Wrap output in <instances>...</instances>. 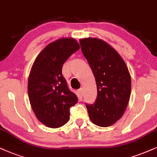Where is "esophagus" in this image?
<instances>
[{"label":"esophagus","mask_w":157,"mask_h":157,"mask_svg":"<svg viewBox=\"0 0 157 157\" xmlns=\"http://www.w3.org/2000/svg\"><path fill=\"white\" fill-rule=\"evenodd\" d=\"M78 93H80L81 96H83V89H82V88H80V89H79V90H78Z\"/></svg>","instance_id":"34e87169"}]
</instances>
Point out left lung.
Here are the masks:
<instances>
[{"mask_svg":"<svg viewBox=\"0 0 157 157\" xmlns=\"http://www.w3.org/2000/svg\"><path fill=\"white\" fill-rule=\"evenodd\" d=\"M81 50L92 69L97 85L93 104H86L89 117L99 127H109L124 114L131 93V78L122 57L98 38L81 39Z\"/></svg>","mask_w":157,"mask_h":157,"instance_id":"8db88e82","label":"left lung"}]
</instances>
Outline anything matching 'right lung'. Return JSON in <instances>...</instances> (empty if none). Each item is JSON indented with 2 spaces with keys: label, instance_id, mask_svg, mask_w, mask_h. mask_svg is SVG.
<instances>
[{
  "label": "right lung",
  "instance_id": "obj_1",
  "mask_svg": "<svg viewBox=\"0 0 157 157\" xmlns=\"http://www.w3.org/2000/svg\"><path fill=\"white\" fill-rule=\"evenodd\" d=\"M79 48L75 39H59L40 53L32 67L28 79L29 102L36 117L48 128L66 124L70 108L78 101L61 71L64 63Z\"/></svg>",
  "mask_w": 157,
  "mask_h": 157
}]
</instances>
